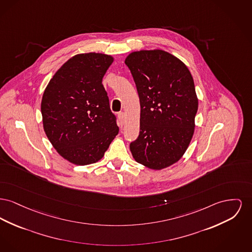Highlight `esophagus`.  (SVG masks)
I'll list each match as a JSON object with an SVG mask.
<instances>
[{
  "label": "esophagus",
  "instance_id": "obj_1",
  "mask_svg": "<svg viewBox=\"0 0 252 252\" xmlns=\"http://www.w3.org/2000/svg\"><path fill=\"white\" fill-rule=\"evenodd\" d=\"M118 118L120 121H121V123H122V125L124 124V121H125V113L124 112H120L118 114Z\"/></svg>",
  "mask_w": 252,
  "mask_h": 252
}]
</instances>
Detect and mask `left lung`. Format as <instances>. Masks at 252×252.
Returning a JSON list of instances; mask_svg holds the SVG:
<instances>
[{"instance_id": "8db88e82", "label": "left lung", "mask_w": 252, "mask_h": 252, "mask_svg": "<svg viewBox=\"0 0 252 252\" xmlns=\"http://www.w3.org/2000/svg\"><path fill=\"white\" fill-rule=\"evenodd\" d=\"M125 63L141 105L140 134L129 146L132 156L151 169L167 167L192 139L198 110L192 76L182 61L160 49L135 51Z\"/></svg>"}]
</instances>
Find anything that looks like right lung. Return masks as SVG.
Instances as JSON below:
<instances>
[{
    "label": "right lung",
    "instance_id": "obj_1",
    "mask_svg": "<svg viewBox=\"0 0 252 252\" xmlns=\"http://www.w3.org/2000/svg\"><path fill=\"white\" fill-rule=\"evenodd\" d=\"M113 62L101 53L64 63L45 89L41 111L45 134L62 157L86 165L101 160L118 134L103 77Z\"/></svg>",
    "mask_w": 252,
    "mask_h": 252
}]
</instances>
